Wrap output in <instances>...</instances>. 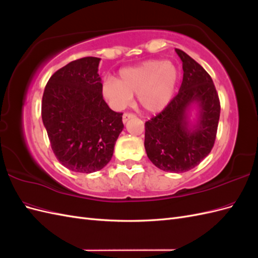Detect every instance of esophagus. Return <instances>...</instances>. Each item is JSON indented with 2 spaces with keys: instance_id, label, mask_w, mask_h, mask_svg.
Masks as SVG:
<instances>
[{
  "instance_id": "obj_1",
  "label": "esophagus",
  "mask_w": 258,
  "mask_h": 258,
  "mask_svg": "<svg viewBox=\"0 0 258 258\" xmlns=\"http://www.w3.org/2000/svg\"><path fill=\"white\" fill-rule=\"evenodd\" d=\"M135 117V114H132V113H124L123 115H122V121L123 122H127L130 118H134Z\"/></svg>"
}]
</instances>
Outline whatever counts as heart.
Masks as SVG:
<instances>
[{"mask_svg": "<svg viewBox=\"0 0 258 258\" xmlns=\"http://www.w3.org/2000/svg\"><path fill=\"white\" fill-rule=\"evenodd\" d=\"M179 72L171 61L147 60L120 70L118 81L107 77L102 83L103 98L115 110H122L138 95L139 104L150 113H158L172 99Z\"/></svg>", "mask_w": 258, "mask_h": 258, "instance_id": "1", "label": "heart"}]
</instances>
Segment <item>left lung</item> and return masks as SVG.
Listing matches in <instances>:
<instances>
[{
    "label": "left lung",
    "mask_w": 258,
    "mask_h": 258,
    "mask_svg": "<svg viewBox=\"0 0 258 258\" xmlns=\"http://www.w3.org/2000/svg\"><path fill=\"white\" fill-rule=\"evenodd\" d=\"M175 51L183 62V82L169 104L145 122L144 146L156 167L181 173L197 167L213 148L221 102L206 70L183 50ZM194 102L199 103L201 115L194 130L189 131L185 111Z\"/></svg>",
    "instance_id": "8db88e82"
}]
</instances>
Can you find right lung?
<instances>
[{"instance_id":"right-lung-1","label":"right lung","mask_w":258,"mask_h":258,"mask_svg":"<svg viewBox=\"0 0 258 258\" xmlns=\"http://www.w3.org/2000/svg\"><path fill=\"white\" fill-rule=\"evenodd\" d=\"M99 62L96 57L70 62L51 75L43 93L42 119L51 150L74 172L104 168L123 129L122 113L103 99Z\"/></svg>"}]
</instances>
